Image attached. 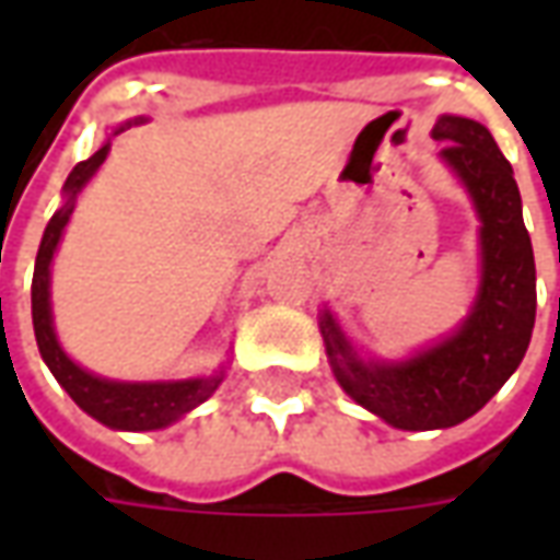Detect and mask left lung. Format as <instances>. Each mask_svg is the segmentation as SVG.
<instances>
[{
  "mask_svg": "<svg viewBox=\"0 0 560 560\" xmlns=\"http://www.w3.org/2000/svg\"><path fill=\"white\" fill-rule=\"evenodd\" d=\"M432 135L444 143L441 159L468 185L482 221V284L474 312L456 336L396 365L363 363L336 320H320L341 389L408 432L446 429L480 411L522 363L537 315L534 248L510 161L474 119L441 116Z\"/></svg>",
  "mask_w": 560,
  "mask_h": 560,
  "instance_id": "1",
  "label": "left lung"
}]
</instances>
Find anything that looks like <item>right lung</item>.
I'll return each instance as SVG.
<instances>
[{"mask_svg":"<svg viewBox=\"0 0 560 560\" xmlns=\"http://www.w3.org/2000/svg\"><path fill=\"white\" fill-rule=\"evenodd\" d=\"M110 143H104L95 155L80 161L74 171L68 173L66 207L56 209V215L47 221L42 248L35 257V276H32V324H35V339L42 351L44 363L50 365L54 377L66 387L71 399L78 401L83 411L95 417L110 429H128V432H147V429H164L173 420H179L185 413L197 408L200 401H207L215 387L221 384V375L197 377V381H176V384H116L104 381L90 372H83L66 357L59 348L54 332V317H50V260H54L56 243L62 236V228L74 212V195L92 173L102 167L107 159Z\"/></svg>","mask_w":560,"mask_h":560,"instance_id":"obj_1","label":"right lung"}]
</instances>
